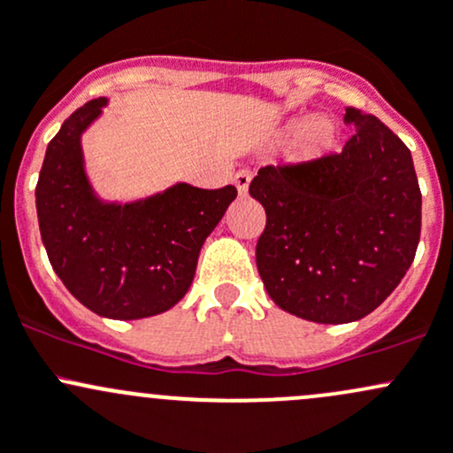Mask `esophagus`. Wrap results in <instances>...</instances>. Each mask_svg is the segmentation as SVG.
<instances>
[{"label": "esophagus", "mask_w": 453, "mask_h": 453, "mask_svg": "<svg viewBox=\"0 0 453 453\" xmlns=\"http://www.w3.org/2000/svg\"><path fill=\"white\" fill-rule=\"evenodd\" d=\"M250 179H253V174H250L249 170H242V172H237V174H235V179H233V183H235L237 192H240L242 196H246V194H249V185H250Z\"/></svg>", "instance_id": "1"}]
</instances>
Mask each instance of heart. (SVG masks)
<instances>
[{
  "label": "heart",
  "instance_id": "obj_1",
  "mask_svg": "<svg viewBox=\"0 0 453 453\" xmlns=\"http://www.w3.org/2000/svg\"><path fill=\"white\" fill-rule=\"evenodd\" d=\"M335 143V128L327 118H311L298 128L292 146L296 161H316L325 157Z\"/></svg>",
  "mask_w": 453,
  "mask_h": 453
}]
</instances>
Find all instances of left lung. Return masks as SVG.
I'll return each instance as SVG.
<instances>
[{
  "instance_id": "8db88e82",
  "label": "left lung",
  "mask_w": 453,
  "mask_h": 453,
  "mask_svg": "<svg viewBox=\"0 0 453 453\" xmlns=\"http://www.w3.org/2000/svg\"><path fill=\"white\" fill-rule=\"evenodd\" d=\"M338 155L265 165L249 192L265 209L257 270L265 292L303 320L365 319L399 286L421 237L412 155L375 115L347 109Z\"/></svg>"
}]
</instances>
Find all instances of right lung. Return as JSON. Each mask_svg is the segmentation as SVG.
<instances>
[{"mask_svg":"<svg viewBox=\"0 0 453 453\" xmlns=\"http://www.w3.org/2000/svg\"><path fill=\"white\" fill-rule=\"evenodd\" d=\"M106 104V97L87 102L48 143L36 183L41 240L54 273L87 310L148 319L188 295L200 249L237 189L176 183L130 203L100 198L85 170L82 134Z\"/></svg>","mask_w":453,"mask_h":453,"instance_id":"right-lung-1","label":"right lung"}]
</instances>
